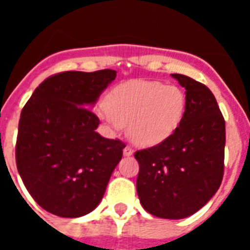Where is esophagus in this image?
Masks as SVG:
<instances>
[{"label":"esophagus","mask_w":250,"mask_h":250,"mask_svg":"<svg viewBox=\"0 0 250 250\" xmlns=\"http://www.w3.org/2000/svg\"><path fill=\"white\" fill-rule=\"evenodd\" d=\"M132 154H134V150H132L131 147L129 146V145L124 147V155H125V156H131Z\"/></svg>","instance_id":"esophagus-1"}]
</instances>
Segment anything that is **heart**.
<instances>
[{"mask_svg":"<svg viewBox=\"0 0 250 250\" xmlns=\"http://www.w3.org/2000/svg\"><path fill=\"white\" fill-rule=\"evenodd\" d=\"M187 94L176 85L134 80L116 86L98 114L114 129L126 126L127 136L139 146L167 140L180 126L187 110Z\"/></svg>","mask_w":250,"mask_h":250,"instance_id":"heart-1","label":"heart"}]
</instances>
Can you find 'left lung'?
<instances>
[{"label": "left lung", "mask_w": 250, "mask_h": 250, "mask_svg": "<svg viewBox=\"0 0 250 250\" xmlns=\"http://www.w3.org/2000/svg\"><path fill=\"white\" fill-rule=\"evenodd\" d=\"M171 76L187 90L184 119L167 140L135 152L140 167L136 190L147 213L183 219L202 209L222 184L225 121L204 83Z\"/></svg>", "instance_id": "8db88e82"}]
</instances>
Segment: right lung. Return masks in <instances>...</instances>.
<instances>
[{
	"mask_svg": "<svg viewBox=\"0 0 250 250\" xmlns=\"http://www.w3.org/2000/svg\"><path fill=\"white\" fill-rule=\"evenodd\" d=\"M116 71H65L40 83L21 112L16 143L20 176L48 213L79 218L98 207L125 144L96 132L90 110Z\"/></svg>",
	"mask_w": 250,
	"mask_h": 250,
	"instance_id": "add662e5",
	"label": "right lung"
}]
</instances>
